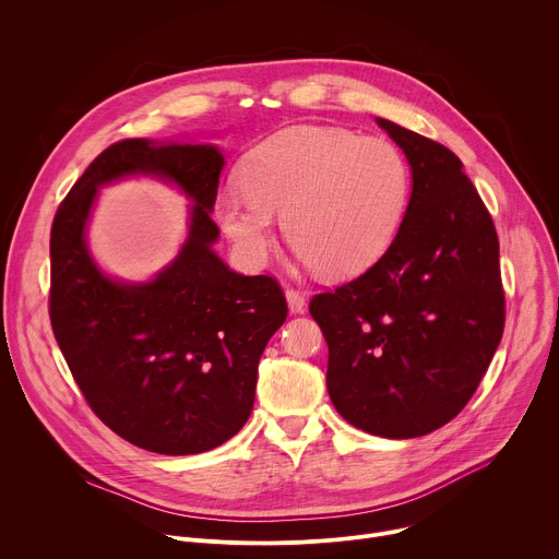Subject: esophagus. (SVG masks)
Segmentation results:
<instances>
[{"instance_id":"1","label":"esophagus","mask_w":559,"mask_h":559,"mask_svg":"<svg viewBox=\"0 0 559 559\" xmlns=\"http://www.w3.org/2000/svg\"><path fill=\"white\" fill-rule=\"evenodd\" d=\"M285 296H287V305H289V311L292 313H302L305 311V296L298 292V289H294V287H287V292H285Z\"/></svg>"}]
</instances>
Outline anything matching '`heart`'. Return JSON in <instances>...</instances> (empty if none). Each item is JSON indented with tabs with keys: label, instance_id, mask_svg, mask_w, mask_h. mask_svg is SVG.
<instances>
[{
	"label": "heart",
	"instance_id": "b5f03b06",
	"mask_svg": "<svg viewBox=\"0 0 559 559\" xmlns=\"http://www.w3.org/2000/svg\"><path fill=\"white\" fill-rule=\"evenodd\" d=\"M243 188L216 199L234 250L263 265L274 243V212L300 261L328 278L371 267L393 243L412 197L405 154L343 128L294 126L248 152Z\"/></svg>",
	"mask_w": 559,
	"mask_h": 559
}]
</instances>
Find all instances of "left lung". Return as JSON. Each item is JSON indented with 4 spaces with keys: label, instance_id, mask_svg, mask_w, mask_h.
Returning a JSON list of instances; mask_svg holds the SVG:
<instances>
[{
    "label": "left lung",
    "instance_id": "1",
    "mask_svg": "<svg viewBox=\"0 0 559 559\" xmlns=\"http://www.w3.org/2000/svg\"><path fill=\"white\" fill-rule=\"evenodd\" d=\"M414 188L389 250L358 278L316 294L309 313L330 347L328 391L356 429L405 440L453 420L504 332L493 218L442 143L386 119Z\"/></svg>",
    "mask_w": 559,
    "mask_h": 559
}]
</instances>
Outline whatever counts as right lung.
<instances>
[{
    "label": "right lung",
    "instance_id": "obj_1",
    "mask_svg": "<svg viewBox=\"0 0 559 559\" xmlns=\"http://www.w3.org/2000/svg\"><path fill=\"white\" fill-rule=\"evenodd\" d=\"M223 164L214 145L117 141L76 179L50 229L59 349L97 418L152 453H203L238 433L263 349L287 318L276 278L236 274L212 252ZM126 174L168 178L195 201L182 254L143 286L110 282L85 248L96 188Z\"/></svg>",
    "mask_w": 559,
    "mask_h": 559
}]
</instances>
